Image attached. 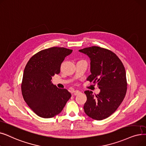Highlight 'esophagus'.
<instances>
[{
	"instance_id": "1",
	"label": "esophagus",
	"mask_w": 146,
	"mask_h": 146,
	"mask_svg": "<svg viewBox=\"0 0 146 146\" xmlns=\"http://www.w3.org/2000/svg\"><path fill=\"white\" fill-rule=\"evenodd\" d=\"M79 93H80V91H74V96H77V95L79 94Z\"/></svg>"
}]
</instances>
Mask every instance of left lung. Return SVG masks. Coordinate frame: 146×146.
Wrapping results in <instances>:
<instances>
[{"label": "left lung", "instance_id": "obj_1", "mask_svg": "<svg viewBox=\"0 0 146 146\" xmlns=\"http://www.w3.org/2000/svg\"><path fill=\"white\" fill-rule=\"evenodd\" d=\"M91 61V74L87 78L97 83L100 92L85 91L87 100L84 109L92 119L101 120L109 117L122 103L127 90L126 72L122 61L111 50L98 46L79 50Z\"/></svg>", "mask_w": 146, "mask_h": 146}]
</instances>
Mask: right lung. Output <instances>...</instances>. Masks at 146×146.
I'll list each match as a JSON object with an SVG mask.
<instances>
[{
	"mask_svg": "<svg viewBox=\"0 0 146 146\" xmlns=\"http://www.w3.org/2000/svg\"><path fill=\"white\" fill-rule=\"evenodd\" d=\"M72 49L52 47L33 55L24 68L21 92L24 101L37 116L50 118L58 115L72 95L52 84V77L60 72L61 63Z\"/></svg>",
	"mask_w": 146,
	"mask_h": 146,
	"instance_id": "1",
	"label": "right lung"
}]
</instances>
